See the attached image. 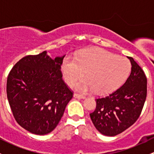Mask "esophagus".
Segmentation results:
<instances>
[{"instance_id":"esophagus-1","label":"esophagus","mask_w":154,"mask_h":154,"mask_svg":"<svg viewBox=\"0 0 154 154\" xmlns=\"http://www.w3.org/2000/svg\"><path fill=\"white\" fill-rule=\"evenodd\" d=\"M74 97H75V98H77V99H84V98H86V97H85L84 95H82V94H77V93L74 94Z\"/></svg>"}]
</instances>
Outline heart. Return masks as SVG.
I'll use <instances>...</instances> for the list:
<instances>
[{"label": "heart", "mask_w": 154, "mask_h": 154, "mask_svg": "<svg viewBox=\"0 0 154 154\" xmlns=\"http://www.w3.org/2000/svg\"><path fill=\"white\" fill-rule=\"evenodd\" d=\"M62 72L69 86L84 76L86 78L74 85L76 90L90 92L95 90L99 94L114 91L127 78L130 71L128 60L103 49L84 51L75 60L66 57L62 64Z\"/></svg>", "instance_id": "b5f03b06"}]
</instances>
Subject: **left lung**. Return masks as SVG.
Returning a JSON list of instances; mask_svg holds the SVG:
<instances>
[{"label": "left lung", "mask_w": 154, "mask_h": 154, "mask_svg": "<svg viewBox=\"0 0 154 154\" xmlns=\"http://www.w3.org/2000/svg\"><path fill=\"white\" fill-rule=\"evenodd\" d=\"M131 73L125 84L104 97L96 99V109L90 113L95 128L101 134L114 136L137 121L147 97V78L142 68L128 57Z\"/></svg>", "instance_id": "left-lung-1"}]
</instances>
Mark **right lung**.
<instances>
[{
	"label": "right lung",
	"mask_w": 154,
	"mask_h": 154,
	"mask_svg": "<svg viewBox=\"0 0 154 154\" xmlns=\"http://www.w3.org/2000/svg\"><path fill=\"white\" fill-rule=\"evenodd\" d=\"M63 57L54 60L47 51L20 60L9 74L7 94L15 121L36 135L54 130L73 91L63 80Z\"/></svg>",
	"instance_id": "add662e5"
}]
</instances>
